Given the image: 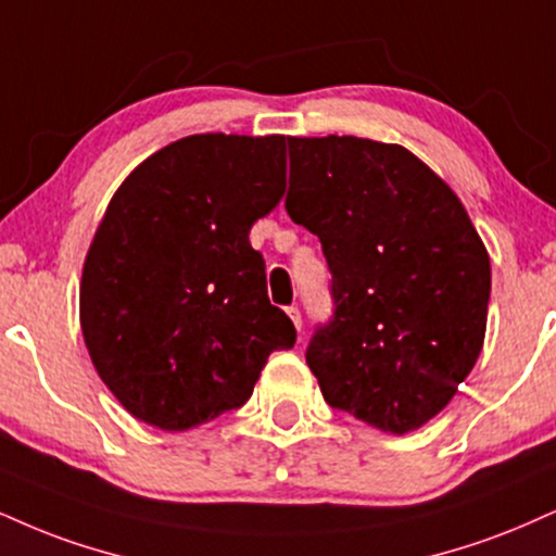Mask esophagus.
I'll return each instance as SVG.
<instances>
[{"instance_id": "obj_1", "label": "esophagus", "mask_w": 556, "mask_h": 556, "mask_svg": "<svg viewBox=\"0 0 556 556\" xmlns=\"http://www.w3.org/2000/svg\"><path fill=\"white\" fill-rule=\"evenodd\" d=\"M287 316L292 318V324L298 326V331L303 329V316H300V307H298V305H290V307H287Z\"/></svg>"}]
</instances>
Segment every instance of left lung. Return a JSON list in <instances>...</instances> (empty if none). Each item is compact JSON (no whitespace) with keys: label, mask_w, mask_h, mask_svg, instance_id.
Returning <instances> with one entry per match:
<instances>
[{"label":"left lung","mask_w":556,"mask_h":556,"mask_svg":"<svg viewBox=\"0 0 556 556\" xmlns=\"http://www.w3.org/2000/svg\"><path fill=\"white\" fill-rule=\"evenodd\" d=\"M292 223L318 236L331 318L305 359L324 399L383 432L422 427L484 344L490 256L458 197L399 144L287 137Z\"/></svg>","instance_id":"obj_1"}]
</instances>
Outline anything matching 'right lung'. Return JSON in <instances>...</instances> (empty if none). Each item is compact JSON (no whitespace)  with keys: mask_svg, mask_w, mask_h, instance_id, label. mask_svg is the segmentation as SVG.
Returning <instances> with one entry per match:
<instances>
[{"mask_svg":"<svg viewBox=\"0 0 556 556\" xmlns=\"http://www.w3.org/2000/svg\"><path fill=\"white\" fill-rule=\"evenodd\" d=\"M285 191V137L193 134L147 157L111 199L85 258L79 320L126 412L189 430L251 399L295 346L269 303L251 225Z\"/></svg>","mask_w":556,"mask_h":556,"instance_id":"right-lung-1","label":"right lung"}]
</instances>
